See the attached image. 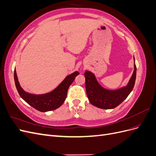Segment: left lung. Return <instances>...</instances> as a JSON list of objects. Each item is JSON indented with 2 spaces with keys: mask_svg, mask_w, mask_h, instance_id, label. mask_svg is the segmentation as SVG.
<instances>
[{
  "mask_svg": "<svg viewBox=\"0 0 156 156\" xmlns=\"http://www.w3.org/2000/svg\"><path fill=\"white\" fill-rule=\"evenodd\" d=\"M135 60V58H134ZM136 68L134 63V71L126 87L111 90L102 87L91 72L84 73L87 97L92 105L100 108L111 109L119 105L133 90L136 79Z\"/></svg>",
  "mask_w": 156,
  "mask_h": 156,
  "instance_id": "left-lung-1",
  "label": "left lung"
}]
</instances>
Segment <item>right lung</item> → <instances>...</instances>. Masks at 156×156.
Here are the masks:
<instances>
[{"label": "right lung", "mask_w": 156, "mask_h": 156, "mask_svg": "<svg viewBox=\"0 0 156 156\" xmlns=\"http://www.w3.org/2000/svg\"><path fill=\"white\" fill-rule=\"evenodd\" d=\"M79 74L76 71L68 75L53 91L44 94H32L25 91L19 83L16 69L14 70V81L18 93L23 100L37 111L47 112L55 110L63 104L69 86Z\"/></svg>", "instance_id": "obj_1"}]
</instances>
